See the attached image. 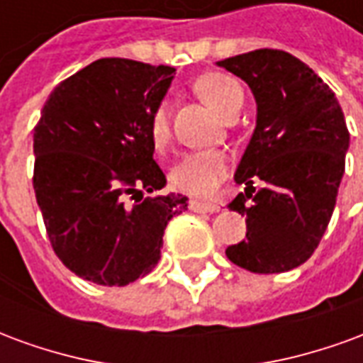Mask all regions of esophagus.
Masks as SVG:
<instances>
[{
    "label": "esophagus",
    "instance_id": "1",
    "mask_svg": "<svg viewBox=\"0 0 363 363\" xmlns=\"http://www.w3.org/2000/svg\"><path fill=\"white\" fill-rule=\"evenodd\" d=\"M189 208L192 212H200V213H213L220 210L218 204H210V202H200V200H190Z\"/></svg>",
    "mask_w": 363,
    "mask_h": 363
}]
</instances>
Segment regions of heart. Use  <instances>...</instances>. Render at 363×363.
Segmentation results:
<instances>
[{
    "mask_svg": "<svg viewBox=\"0 0 363 363\" xmlns=\"http://www.w3.org/2000/svg\"><path fill=\"white\" fill-rule=\"evenodd\" d=\"M194 91L225 118L237 114L243 106L245 91L241 83L231 75L220 72L204 74L194 83ZM169 138H171L169 108L165 103H159L150 116V140L155 150H163L169 143ZM228 171L229 155L223 150L190 151L173 167L171 184L190 196L210 198L220 189Z\"/></svg>",
    "mask_w": 363,
    "mask_h": 363,
    "instance_id": "1",
    "label": "heart"
}]
</instances>
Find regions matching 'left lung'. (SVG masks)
I'll return each instance as SVG.
<instances>
[{
	"mask_svg": "<svg viewBox=\"0 0 363 363\" xmlns=\"http://www.w3.org/2000/svg\"><path fill=\"white\" fill-rule=\"evenodd\" d=\"M257 99V128L237 167L247 184L229 210L247 218V237L225 249L251 272H288L319 247L336 204L350 134L327 83L301 60L260 48L218 62ZM255 178L265 182L252 186Z\"/></svg>",
	"mask_w": 363,
	"mask_h": 363,
	"instance_id": "obj_1",
	"label": "left lung"
}]
</instances>
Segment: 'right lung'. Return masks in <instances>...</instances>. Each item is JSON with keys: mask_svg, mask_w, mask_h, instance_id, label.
I'll return each instance as SVG.
<instances>
[{"mask_svg": "<svg viewBox=\"0 0 363 363\" xmlns=\"http://www.w3.org/2000/svg\"><path fill=\"white\" fill-rule=\"evenodd\" d=\"M174 67L101 58L52 91L35 126L33 189L56 257L83 280L126 286L161 259L186 210L153 159L150 116Z\"/></svg>", "mask_w": 363, "mask_h": 363, "instance_id": "obj_1", "label": "right lung"}]
</instances>
